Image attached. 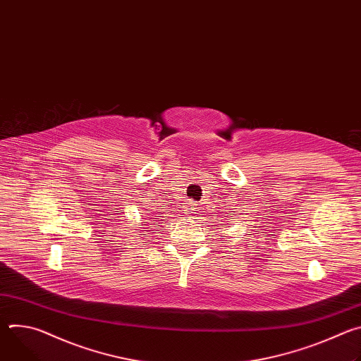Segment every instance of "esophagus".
<instances>
[{
  "mask_svg": "<svg viewBox=\"0 0 361 361\" xmlns=\"http://www.w3.org/2000/svg\"><path fill=\"white\" fill-rule=\"evenodd\" d=\"M191 209H194V207H191ZM190 213H191V212H190Z\"/></svg>",
  "mask_w": 361,
  "mask_h": 361,
  "instance_id": "esophagus-1",
  "label": "esophagus"
}]
</instances>
